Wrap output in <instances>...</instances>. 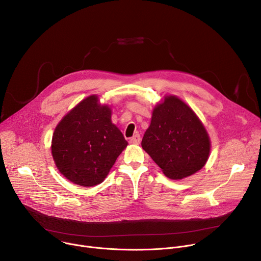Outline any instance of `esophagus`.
Wrapping results in <instances>:
<instances>
[{
	"label": "esophagus",
	"instance_id": "34e87169",
	"mask_svg": "<svg viewBox=\"0 0 261 261\" xmlns=\"http://www.w3.org/2000/svg\"><path fill=\"white\" fill-rule=\"evenodd\" d=\"M139 141H140V135H139L138 133H136L133 137L130 138V143H131V144L137 145V144H139Z\"/></svg>",
	"mask_w": 261,
	"mask_h": 261
}]
</instances>
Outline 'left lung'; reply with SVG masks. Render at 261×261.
I'll return each instance as SVG.
<instances>
[{
  "label": "left lung",
  "mask_w": 261,
  "mask_h": 261,
  "mask_svg": "<svg viewBox=\"0 0 261 261\" xmlns=\"http://www.w3.org/2000/svg\"><path fill=\"white\" fill-rule=\"evenodd\" d=\"M141 147L165 176L182 179L204 167L210 141L195 112L180 99L171 96L155 107Z\"/></svg>",
  "instance_id": "8db88e82"
}]
</instances>
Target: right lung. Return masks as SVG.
Here are the masks:
<instances>
[{
	"label": "right lung",
	"instance_id": "right-lung-1",
	"mask_svg": "<svg viewBox=\"0 0 261 261\" xmlns=\"http://www.w3.org/2000/svg\"><path fill=\"white\" fill-rule=\"evenodd\" d=\"M128 145L111 123V111L90 96L70 110L57 125L52 155L60 173L81 186H94L108 175Z\"/></svg>",
	"mask_w": 261,
	"mask_h": 261
}]
</instances>
